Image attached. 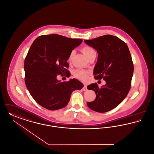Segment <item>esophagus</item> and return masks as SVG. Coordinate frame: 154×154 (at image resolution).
<instances>
[{
  "label": "esophagus",
  "instance_id": "esophagus-1",
  "mask_svg": "<svg viewBox=\"0 0 154 154\" xmlns=\"http://www.w3.org/2000/svg\"><path fill=\"white\" fill-rule=\"evenodd\" d=\"M82 90L83 91H87V86L86 85H84V87L82 88Z\"/></svg>",
  "mask_w": 154,
  "mask_h": 154
}]
</instances>
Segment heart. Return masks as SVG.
I'll list each match as a JSON object with an SVG mask.
<instances>
[{"instance_id": "b5f03b06", "label": "heart", "mask_w": 154, "mask_h": 154, "mask_svg": "<svg viewBox=\"0 0 154 154\" xmlns=\"http://www.w3.org/2000/svg\"><path fill=\"white\" fill-rule=\"evenodd\" d=\"M82 52L84 54L87 56V57L90 56L91 54H92L93 52H95V51L91 48L90 46H85L83 49H82ZM73 51L72 52L71 54L70 55L69 57V60L71 59L72 54H73ZM74 75H75L76 77H77L78 79L85 81L88 79V72L85 70H80V69H77L75 70L74 71Z\"/></svg>"}]
</instances>
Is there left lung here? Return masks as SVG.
<instances>
[{"mask_svg":"<svg viewBox=\"0 0 154 154\" xmlns=\"http://www.w3.org/2000/svg\"><path fill=\"white\" fill-rule=\"evenodd\" d=\"M84 42L98 54L94 69L96 79H103L100 88L97 83L88 85L96 94L95 100L87 105L94 111L104 113L115 108L126 97L130 87L134 66L126 44L118 37L105 35Z\"/></svg>","mask_w":154,"mask_h":154,"instance_id":"left-lung-1","label":"left lung"}]
</instances>
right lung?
Here are the masks:
<instances>
[{
	"label": "right lung",
	"mask_w": 154,
	"mask_h": 154,
	"mask_svg": "<svg viewBox=\"0 0 154 154\" xmlns=\"http://www.w3.org/2000/svg\"><path fill=\"white\" fill-rule=\"evenodd\" d=\"M82 42L81 39L51 34L38 37L31 46L24 61L25 82L31 95L42 107L51 110L64 108L72 91L84 87L75 79L67 82L57 79V74L70 75L67 61Z\"/></svg>",
	"instance_id": "add662e5"
}]
</instances>
